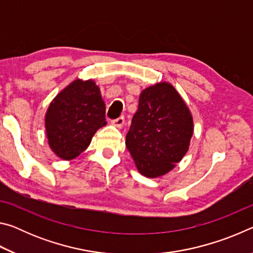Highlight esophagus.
<instances>
[{"label": "esophagus", "mask_w": 253, "mask_h": 253, "mask_svg": "<svg viewBox=\"0 0 253 253\" xmlns=\"http://www.w3.org/2000/svg\"><path fill=\"white\" fill-rule=\"evenodd\" d=\"M111 124H113L115 127L122 128L124 125H125V118H124V117H118L116 119H114V121L111 122Z\"/></svg>", "instance_id": "obj_1"}]
</instances>
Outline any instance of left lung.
I'll list each match as a JSON object with an SVG mask.
<instances>
[{
    "label": "left lung",
    "instance_id": "obj_1",
    "mask_svg": "<svg viewBox=\"0 0 253 253\" xmlns=\"http://www.w3.org/2000/svg\"><path fill=\"white\" fill-rule=\"evenodd\" d=\"M193 135L190 110L172 84L160 83L139 96L126 135V147L140 173L157 177L185 155Z\"/></svg>",
    "mask_w": 253,
    "mask_h": 253
}]
</instances>
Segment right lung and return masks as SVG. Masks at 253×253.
<instances>
[{
    "label": "right lung",
    "instance_id": "obj_1",
    "mask_svg": "<svg viewBox=\"0 0 253 253\" xmlns=\"http://www.w3.org/2000/svg\"><path fill=\"white\" fill-rule=\"evenodd\" d=\"M106 106L92 80H75L54 98L45 115L49 145L62 160H72L105 126Z\"/></svg>",
    "mask_w": 253,
    "mask_h": 253
}]
</instances>
